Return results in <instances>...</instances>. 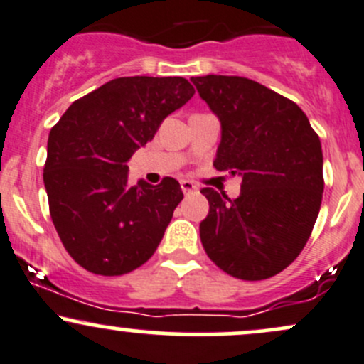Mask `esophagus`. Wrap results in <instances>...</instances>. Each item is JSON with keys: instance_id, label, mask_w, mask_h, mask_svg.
<instances>
[{"instance_id": "1", "label": "esophagus", "mask_w": 364, "mask_h": 364, "mask_svg": "<svg viewBox=\"0 0 364 364\" xmlns=\"http://www.w3.org/2000/svg\"><path fill=\"white\" fill-rule=\"evenodd\" d=\"M181 190L183 193L188 195V193H193V191H196V185L193 181H188V179H183L181 181Z\"/></svg>"}]
</instances>
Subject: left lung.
Listing matches in <instances>:
<instances>
[{
  "instance_id": "1",
  "label": "left lung",
  "mask_w": 364,
  "mask_h": 364,
  "mask_svg": "<svg viewBox=\"0 0 364 364\" xmlns=\"http://www.w3.org/2000/svg\"><path fill=\"white\" fill-rule=\"evenodd\" d=\"M220 121L214 166L243 179L231 200L203 188L208 215L200 240L212 262L243 281H262L294 262L323 193L318 135L298 104L243 77H191Z\"/></svg>"
}]
</instances>
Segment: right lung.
<instances>
[{
  "label": "right lung",
  "mask_w": 364,
  "mask_h": 364,
  "mask_svg": "<svg viewBox=\"0 0 364 364\" xmlns=\"http://www.w3.org/2000/svg\"><path fill=\"white\" fill-rule=\"evenodd\" d=\"M181 77H121L83 95L54 124L44 186L58 236L92 274L123 275L152 257L183 191L174 178L128 183V159L193 97Z\"/></svg>",
  "instance_id": "add662e5"
}]
</instances>
